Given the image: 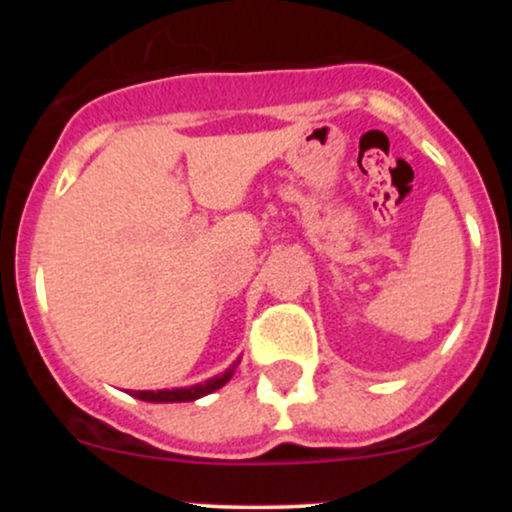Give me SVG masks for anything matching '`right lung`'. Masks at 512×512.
I'll return each instance as SVG.
<instances>
[{"label":"right lung","instance_id":"1","mask_svg":"<svg viewBox=\"0 0 512 512\" xmlns=\"http://www.w3.org/2000/svg\"><path fill=\"white\" fill-rule=\"evenodd\" d=\"M240 358L238 361H233L231 368L223 370L221 375H214V378L204 380V383H197V385H190V387H173V390H132L129 395L137 397V399H144V402H195L199 397H207L211 395L214 390H219L228 383V380L233 378V373H236Z\"/></svg>","mask_w":512,"mask_h":512}]
</instances>
